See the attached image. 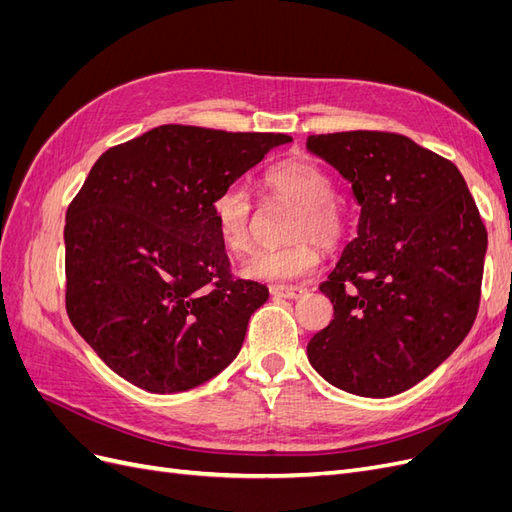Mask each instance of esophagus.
I'll return each instance as SVG.
<instances>
[{"label": "esophagus", "mask_w": 512, "mask_h": 512, "mask_svg": "<svg viewBox=\"0 0 512 512\" xmlns=\"http://www.w3.org/2000/svg\"><path fill=\"white\" fill-rule=\"evenodd\" d=\"M271 294L273 297H282V299H303L307 294V288H299V286H273L271 288Z\"/></svg>", "instance_id": "1"}]
</instances>
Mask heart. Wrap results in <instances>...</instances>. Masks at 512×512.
Returning <instances> with one entry per match:
<instances>
[{"label": "heart", "instance_id": "heart-1", "mask_svg": "<svg viewBox=\"0 0 512 512\" xmlns=\"http://www.w3.org/2000/svg\"><path fill=\"white\" fill-rule=\"evenodd\" d=\"M267 190L297 203L286 237L292 239L282 247L260 250L243 265V275L271 284H290L305 280L320 265L318 245H339L348 230L346 215L335 200L333 177L309 160L284 162L269 170ZM211 218L218 237L230 252H245L252 243L254 205L241 185H230L213 198Z\"/></svg>", "mask_w": 512, "mask_h": 512}]
</instances>
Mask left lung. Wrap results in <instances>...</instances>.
Instances as JSON below:
<instances>
[{
	"label": "left lung",
	"instance_id": "8db88e82",
	"mask_svg": "<svg viewBox=\"0 0 512 512\" xmlns=\"http://www.w3.org/2000/svg\"><path fill=\"white\" fill-rule=\"evenodd\" d=\"M361 205L356 237L320 284L333 320L307 344L329 384L393 397L440 367L470 333L487 230L459 168L408 136H307Z\"/></svg>",
	"mask_w": 512,
	"mask_h": 512
}]
</instances>
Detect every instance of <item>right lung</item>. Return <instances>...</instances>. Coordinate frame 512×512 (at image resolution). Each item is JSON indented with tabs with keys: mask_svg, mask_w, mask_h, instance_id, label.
I'll return each instance as SVG.
<instances>
[{
	"mask_svg": "<svg viewBox=\"0 0 512 512\" xmlns=\"http://www.w3.org/2000/svg\"><path fill=\"white\" fill-rule=\"evenodd\" d=\"M286 134L160 126L102 153L66 213V309L115 374L181 393L239 354L269 288L232 280L211 218Z\"/></svg>",
	"mask_w": 512,
	"mask_h": 512,
	"instance_id": "add662e5",
	"label": "right lung"
}]
</instances>
